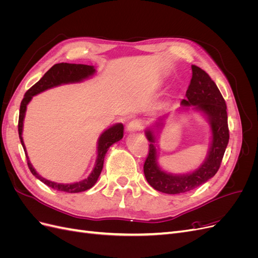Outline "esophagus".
Listing matches in <instances>:
<instances>
[{
    "label": "esophagus",
    "mask_w": 258,
    "mask_h": 258,
    "mask_svg": "<svg viewBox=\"0 0 258 258\" xmlns=\"http://www.w3.org/2000/svg\"><path fill=\"white\" fill-rule=\"evenodd\" d=\"M143 129V123L141 120H131L128 124H127V131L129 132H136V131H141Z\"/></svg>",
    "instance_id": "34e87169"
}]
</instances>
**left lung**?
Here are the masks:
<instances>
[{"label":"left lung","instance_id":"obj_1","mask_svg":"<svg viewBox=\"0 0 258 258\" xmlns=\"http://www.w3.org/2000/svg\"><path fill=\"white\" fill-rule=\"evenodd\" d=\"M192 76L186 99L182 100V106L188 108L194 106L195 110L204 113L209 119L212 132L208 157L202 165L188 174H171L161 170L157 162L156 150V137L154 131L163 126V121L168 115L162 116L155 123V130L150 128L145 131L148 141L151 142L148 155L144 162V174L146 181L154 189L170 194H182L197 188L213 177L221 167L224 153L229 141V129L227 121V106L216 84L204 70L197 66H191Z\"/></svg>","mask_w":258,"mask_h":258}]
</instances>
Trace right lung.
<instances>
[{"instance_id":"right-lung-1","label":"right lung","mask_w":258,"mask_h":258,"mask_svg":"<svg viewBox=\"0 0 258 258\" xmlns=\"http://www.w3.org/2000/svg\"><path fill=\"white\" fill-rule=\"evenodd\" d=\"M96 70L92 66H86V64H75V63H57L53 67H51L47 72L44 74L42 79L38 81L36 84H34L32 87H31L27 92L25 97H23L21 104H20V112H19V120H18V134L21 145L25 150V154L28 161V167L30 169L32 174L40 179L41 182L46 184L47 186L51 187V188L60 190V191H66V192H81L85 191L95 185L98 181L99 175L102 171L103 168V162L105 154L108 150V147L113 145L114 143L118 142L119 140L123 137V126L122 123H116L111 128L106 129L102 135L100 136L99 141H98V157L95 168H93L92 172L89 174L87 178L83 179L81 182H76L72 184H60L56 182L48 181V179L44 178L38 174L33 166L31 165L29 160V157L27 155L26 146L23 143L22 140V128H23V119H25L27 105L32 100L33 96L37 95L42 91L47 90L49 88L56 87L61 84H69V83H79L84 81L85 79H88L91 75L95 74Z\"/></svg>"}]
</instances>
